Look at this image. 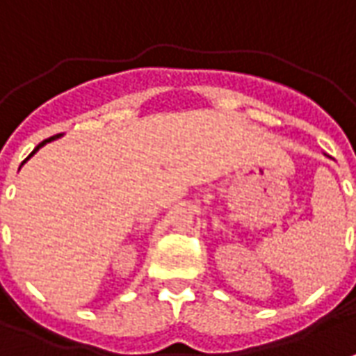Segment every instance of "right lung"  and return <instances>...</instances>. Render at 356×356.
<instances>
[{
    "instance_id": "right-lung-1",
    "label": "right lung",
    "mask_w": 356,
    "mask_h": 356,
    "mask_svg": "<svg viewBox=\"0 0 356 356\" xmlns=\"http://www.w3.org/2000/svg\"><path fill=\"white\" fill-rule=\"evenodd\" d=\"M59 136H61V135H56V136H51V138H46V140H44V143H40L38 146H36V148H34V150H32V154H31V156H29V158H26V160H31L32 156H34V154L38 152V150H40V148H42V146H44V144L51 143V140H56V138H59ZM26 160L22 161V163H26ZM22 163H21V165H22Z\"/></svg>"
}]
</instances>
